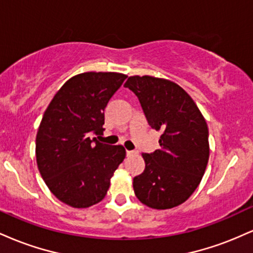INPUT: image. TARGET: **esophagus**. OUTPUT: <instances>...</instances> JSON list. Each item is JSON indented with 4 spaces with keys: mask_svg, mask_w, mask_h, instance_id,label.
Masks as SVG:
<instances>
[{
    "mask_svg": "<svg viewBox=\"0 0 253 253\" xmlns=\"http://www.w3.org/2000/svg\"><path fill=\"white\" fill-rule=\"evenodd\" d=\"M127 156H134V155H136V153H138V152H136V151H127Z\"/></svg>",
    "mask_w": 253,
    "mask_h": 253,
    "instance_id": "1",
    "label": "esophagus"
}]
</instances>
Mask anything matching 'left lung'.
I'll return each instance as SVG.
<instances>
[{
	"label": "left lung",
	"instance_id": "8db88e82",
	"mask_svg": "<svg viewBox=\"0 0 253 253\" xmlns=\"http://www.w3.org/2000/svg\"><path fill=\"white\" fill-rule=\"evenodd\" d=\"M125 86L139 98L150 126L162 132L161 149L143 153L145 170L133 178L135 196L153 210L182 205L199 187L207 168V123L193 98L175 82L130 76Z\"/></svg>",
	"mask_w": 253,
	"mask_h": 253
}]
</instances>
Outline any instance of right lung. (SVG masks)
Wrapping results in <instances>:
<instances>
[{
    "instance_id": "add662e5",
    "label": "right lung",
    "mask_w": 253,
    "mask_h": 253,
    "mask_svg": "<svg viewBox=\"0 0 253 253\" xmlns=\"http://www.w3.org/2000/svg\"><path fill=\"white\" fill-rule=\"evenodd\" d=\"M119 72H84L66 81L46 108L36 139L38 169L51 193L74 208L102 201L124 162L121 145L102 144L104 108L126 80Z\"/></svg>"
}]
</instances>
